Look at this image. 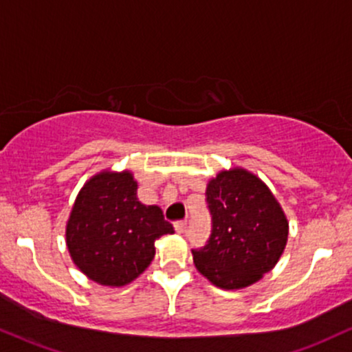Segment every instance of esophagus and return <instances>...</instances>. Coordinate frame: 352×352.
I'll list each match as a JSON object with an SVG mask.
<instances>
[{
	"label": "esophagus",
	"mask_w": 352,
	"mask_h": 352,
	"mask_svg": "<svg viewBox=\"0 0 352 352\" xmlns=\"http://www.w3.org/2000/svg\"><path fill=\"white\" fill-rule=\"evenodd\" d=\"M173 226H175V231L179 232V234H184V232L187 231L188 221H187V219H180V221H175V224H173Z\"/></svg>",
	"instance_id": "1"
}]
</instances>
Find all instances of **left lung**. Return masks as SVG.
<instances>
[{
  "label": "left lung",
  "mask_w": 352,
  "mask_h": 352,
  "mask_svg": "<svg viewBox=\"0 0 352 352\" xmlns=\"http://www.w3.org/2000/svg\"><path fill=\"white\" fill-rule=\"evenodd\" d=\"M211 232L192 249L197 269L226 290L257 282L277 264L289 236V223L270 190L243 170L218 173L206 188Z\"/></svg>",
  "instance_id": "1"
}]
</instances>
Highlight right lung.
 Masks as SVG:
<instances>
[{
  "label": "right lung",
  "mask_w": 352,
  "mask_h": 352,
  "mask_svg": "<svg viewBox=\"0 0 352 352\" xmlns=\"http://www.w3.org/2000/svg\"><path fill=\"white\" fill-rule=\"evenodd\" d=\"M129 172L95 175L80 190L69 224L67 248L75 265L101 285H126L146 270L155 239L173 226L159 206L142 205Z\"/></svg>",
  "instance_id": "1"
}]
</instances>
